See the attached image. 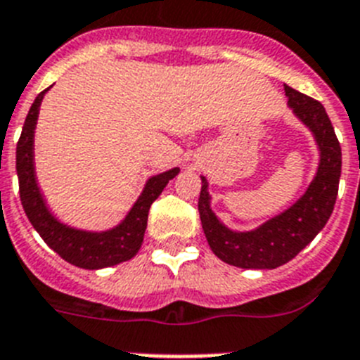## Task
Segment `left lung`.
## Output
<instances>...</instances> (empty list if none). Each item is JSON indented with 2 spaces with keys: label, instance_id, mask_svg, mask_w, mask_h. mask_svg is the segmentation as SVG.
Here are the masks:
<instances>
[{
  "label": "left lung",
  "instance_id": "1",
  "mask_svg": "<svg viewBox=\"0 0 360 360\" xmlns=\"http://www.w3.org/2000/svg\"><path fill=\"white\" fill-rule=\"evenodd\" d=\"M284 92L288 106L310 130L319 148L317 172L301 198L254 230L239 232L228 228L212 210L208 181L201 176L198 206L206 240L221 261L237 268L274 270L292 261L328 223L339 192L342 154L324 106L288 85H284Z\"/></svg>",
  "mask_w": 360,
  "mask_h": 360
}]
</instances>
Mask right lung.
<instances>
[{
  "label": "right lung",
  "instance_id": "add662e5",
  "mask_svg": "<svg viewBox=\"0 0 360 360\" xmlns=\"http://www.w3.org/2000/svg\"><path fill=\"white\" fill-rule=\"evenodd\" d=\"M49 90H43L30 106L15 148V170L20 179V198L25 214L46 245L59 257H63L74 266L85 270H101L130 261L143 245L150 206L161 195L168 181L179 174V168H172L146 179L141 195L137 198L123 221L114 228L94 232V230L65 224L50 212L37 183L36 165H34V132H36L39 106Z\"/></svg>",
  "mask_w": 360,
  "mask_h": 360
}]
</instances>
